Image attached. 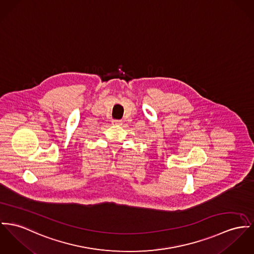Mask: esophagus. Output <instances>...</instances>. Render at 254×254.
<instances>
[{
	"label": "esophagus",
	"mask_w": 254,
	"mask_h": 254,
	"mask_svg": "<svg viewBox=\"0 0 254 254\" xmlns=\"http://www.w3.org/2000/svg\"><path fill=\"white\" fill-rule=\"evenodd\" d=\"M122 123H123V122H122L121 120H113V121H112V124H113V125H116V126L122 125Z\"/></svg>",
	"instance_id": "34e87169"
}]
</instances>
